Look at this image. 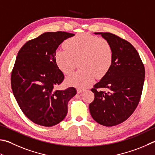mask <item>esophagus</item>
<instances>
[{
  "label": "esophagus",
  "mask_w": 155,
  "mask_h": 155,
  "mask_svg": "<svg viewBox=\"0 0 155 155\" xmlns=\"http://www.w3.org/2000/svg\"><path fill=\"white\" fill-rule=\"evenodd\" d=\"M85 90L84 89H77V93L78 94H81V93H83Z\"/></svg>",
  "instance_id": "obj_1"
}]
</instances>
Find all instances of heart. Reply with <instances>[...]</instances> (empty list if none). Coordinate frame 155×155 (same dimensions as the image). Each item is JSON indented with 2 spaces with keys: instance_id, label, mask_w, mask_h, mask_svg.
Here are the masks:
<instances>
[{
  "instance_id": "obj_1",
  "label": "heart",
  "mask_w": 155,
  "mask_h": 155,
  "mask_svg": "<svg viewBox=\"0 0 155 155\" xmlns=\"http://www.w3.org/2000/svg\"><path fill=\"white\" fill-rule=\"evenodd\" d=\"M65 49L54 54L55 62L64 74H69L78 66L81 68L66 78L68 85L84 89L94 82L95 77L102 78L111 68L113 50L106 39L87 33H80L64 43Z\"/></svg>"
}]
</instances>
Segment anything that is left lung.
Returning <instances> with one entry per match:
<instances>
[{
	"label": "left lung",
	"mask_w": 155,
	"mask_h": 155,
	"mask_svg": "<svg viewBox=\"0 0 155 155\" xmlns=\"http://www.w3.org/2000/svg\"><path fill=\"white\" fill-rule=\"evenodd\" d=\"M110 44L113 62L108 72L95 84L91 91L94 100L89 106L91 117L99 124L111 127L131 116L140 102L145 77L139 53L129 42L109 32H94ZM109 89L107 92L97 90Z\"/></svg>",
	"instance_id": "8db88e82"
}]
</instances>
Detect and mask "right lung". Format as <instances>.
<instances>
[{"label": "right lung", "mask_w": 155, "mask_h": 155, "mask_svg": "<svg viewBox=\"0 0 155 155\" xmlns=\"http://www.w3.org/2000/svg\"><path fill=\"white\" fill-rule=\"evenodd\" d=\"M74 35L45 32L28 41L19 51L12 73L11 88L22 112L36 124L51 127L63 120L68 103L77 94L74 87L56 90L64 76L55 62L60 45Z\"/></svg>", "instance_id": "add662e5"}]
</instances>
